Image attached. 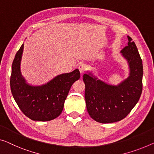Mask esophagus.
I'll return each instance as SVG.
<instances>
[{"label":"esophagus","instance_id":"obj_1","mask_svg":"<svg viewBox=\"0 0 154 154\" xmlns=\"http://www.w3.org/2000/svg\"><path fill=\"white\" fill-rule=\"evenodd\" d=\"M78 68H79V70L80 71V73H84L87 70V66L85 63H81L79 64V67H78Z\"/></svg>","mask_w":154,"mask_h":154}]
</instances>
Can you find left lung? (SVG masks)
Returning a JSON list of instances; mask_svg holds the SVG:
<instances>
[{
	"mask_svg": "<svg viewBox=\"0 0 154 154\" xmlns=\"http://www.w3.org/2000/svg\"><path fill=\"white\" fill-rule=\"evenodd\" d=\"M128 45L121 50L127 61L129 76L118 85L105 83L88 72L84 74L85 100L88 113L100 123L122 120L130 113L140 97L143 91V66L137 48L130 36Z\"/></svg>",
	"mask_w": 154,
	"mask_h": 154,
	"instance_id": "left-lung-1",
	"label": "left lung"
}]
</instances>
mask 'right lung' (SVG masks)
<instances>
[{
    "instance_id": "add662e5",
    "label": "right lung",
    "mask_w": 154,
    "mask_h": 154,
    "mask_svg": "<svg viewBox=\"0 0 154 154\" xmlns=\"http://www.w3.org/2000/svg\"><path fill=\"white\" fill-rule=\"evenodd\" d=\"M23 46L22 44L17 52L11 66L10 88L14 99L23 113L31 120H54L62 112L70 87L80 78L79 71L75 69L59 75L41 86L27 84L20 69Z\"/></svg>"
}]
</instances>
